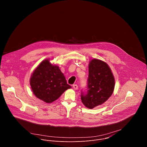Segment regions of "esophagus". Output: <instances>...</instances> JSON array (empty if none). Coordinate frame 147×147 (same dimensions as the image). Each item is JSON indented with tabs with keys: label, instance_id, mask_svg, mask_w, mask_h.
I'll return each mask as SVG.
<instances>
[{
	"label": "esophagus",
	"instance_id": "34e87169",
	"mask_svg": "<svg viewBox=\"0 0 147 147\" xmlns=\"http://www.w3.org/2000/svg\"><path fill=\"white\" fill-rule=\"evenodd\" d=\"M73 88H74V90H77L78 89V85L77 84H73Z\"/></svg>",
	"mask_w": 147,
	"mask_h": 147
}]
</instances>
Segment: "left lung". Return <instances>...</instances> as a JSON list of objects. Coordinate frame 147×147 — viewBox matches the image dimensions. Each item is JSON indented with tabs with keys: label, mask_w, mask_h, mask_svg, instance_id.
Returning <instances> with one entry per match:
<instances>
[{
	"label": "left lung",
	"mask_w": 147,
	"mask_h": 147,
	"mask_svg": "<svg viewBox=\"0 0 147 147\" xmlns=\"http://www.w3.org/2000/svg\"><path fill=\"white\" fill-rule=\"evenodd\" d=\"M114 78L109 65L104 61L93 59L88 66L87 91H81V100L88 109H93L106 102L114 88Z\"/></svg>",
	"instance_id": "1"
}]
</instances>
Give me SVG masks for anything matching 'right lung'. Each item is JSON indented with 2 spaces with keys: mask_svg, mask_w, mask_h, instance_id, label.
<instances>
[{
  "mask_svg": "<svg viewBox=\"0 0 147 147\" xmlns=\"http://www.w3.org/2000/svg\"><path fill=\"white\" fill-rule=\"evenodd\" d=\"M30 83L36 96L46 103L56 100L71 88L59 67L52 65L49 60L42 61L34 70Z\"/></svg>",
  "mask_w": 147,
  "mask_h": 147,
  "instance_id": "add662e5",
  "label": "right lung"
}]
</instances>
